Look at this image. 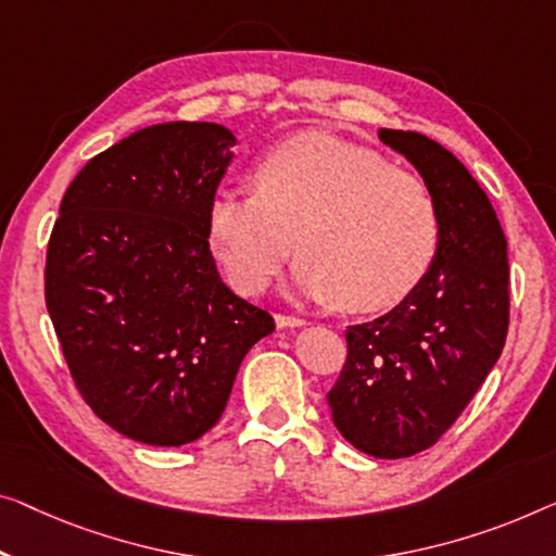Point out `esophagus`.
Wrapping results in <instances>:
<instances>
[{"instance_id":"obj_1","label":"esophagus","mask_w":556,"mask_h":556,"mask_svg":"<svg viewBox=\"0 0 556 556\" xmlns=\"http://www.w3.org/2000/svg\"><path fill=\"white\" fill-rule=\"evenodd\" d=\"M277 327L279 329H292V327H302L306 321L302 317H294V314H277Z\"/></svg>"}]
</instances>
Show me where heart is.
I'll return each instance as SVG.
<instances>
[{"label":"heart","mask_w":556,"mask_h":556,"mask_svg":"<svg viewBox=\"0 0 556 556\" xmlns=\"http://www.w3.org/2000/svg\"><path fill=\"white\" fill-rule=\"evenodd\" d=\"M252 187L219 189L206 206V244L239 292L262 294L292 250L300 292L350 312L396 306L432 269V189L367 147L292 137L254 162Z\"/></svg>","instance_id":"b5f03b06"}]
</instances>
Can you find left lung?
Masks as SVG:
<instances>
[{
	"label": "left lung",
	"instance_id": "1",
	"mask_svg": "<svg viewBox=\"0 0 556 556\" xmlns=\"http://www.w3.org/2000/svg\"><path fill=\"white\" fill-rule=\"evenodd\" d=\"M437 199L439 250L407 300L346 327V359L327 402L342 437L379 459L434 446L467 409L509 329L507 237L467 167L419 131L379 129Z\"/></svg>",
	"mask_w": 556,
	"mask_h": 556
}]
</instances>
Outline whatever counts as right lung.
<instances>
[{
    "label": "right lung",
    "mask_w": 556,
    "mask_h": 556,
    "mask_svg": "<svg viewBox=\"0 0 556 556\" xmlns=\"http://www.w3.org/2000/svg\"><path fill=\"white\" fill-rule=\"evenodd\" d=\"M229 147L212 122L139 129L79 169L49 237L45 300L74 387L135 442L210 432L244 354L275 331L222 281L206 244Z\"/></svg>",
    "instance_id": "add662e5"
}]
</instances>
